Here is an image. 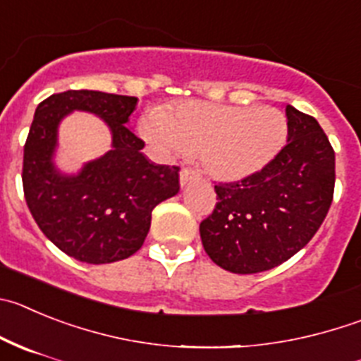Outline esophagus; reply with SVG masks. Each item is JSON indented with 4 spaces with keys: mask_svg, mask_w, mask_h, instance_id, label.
Segmentation results:
<instances>
[{
    "mask_svg": "<svg viewBox=\"0 0 361 361\" xmlns=\"http://www.w3.org/2000/svg\"><path fill=\"white\" fill-rule=\"evenodd\" d=\"M193 177H197V171L193 170V168H183L180 170V173H178V178H180V184H186L188 180H191Z\"/></svg>",
    "mask_w": 361,
    "mask_h": 361,
    "instance_id": "obj_1",
    "label": "esophagus"
}]
</instances>
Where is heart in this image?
<instances>
[{
    "label": "heart",
    "instance_id": "obj_1",
    "mask_svg": "<svg viewBox=\"0 0 361 361\" xmlns=\"http://www.w3.org/2000/svg\"><path fill=\"white\" fill-rule=\"evenodd\" d=\"M140 132L161 155L186 157L200 152L213 177L240 180L272 161L286 141L288 123L274 107L184 102L168 112H145Z\"/></svg>",
    "mask_w": 361,
    "mask_h": 361
}]
</instances>
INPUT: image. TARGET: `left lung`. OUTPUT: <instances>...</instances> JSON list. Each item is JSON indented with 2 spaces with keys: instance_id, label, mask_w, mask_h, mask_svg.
<instances>
[{
  "instance_id": "8db88e82",
  "label": "left lung",
  "mask_w": 361,
  "mask_h": 361,
  "mask_svg": "<svg viewBox=\"0 0 361 361\" xmlns=\"http://www.w3.org/2000/svg\"><path fill=\"white\" fill-rule=\"evenodd\" d=\"M288 141L264 168L214 186L200 221L207 256L234 274L270 270L315 236L335 193V150L319 121L286 105Z\"/></svg>"
}]
</instances>
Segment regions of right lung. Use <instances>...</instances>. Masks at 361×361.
I'll use <instances>...</instances> for the list:
<instances>
[{
	"label": "right lung",
	"mask_w": 361,
	"mask_h": 361,
	"mask_svg": "<svg viewBox=\"0 0 361 361\" xmlns=\"http://www.w3.org/2000/svg\"><path fill=\"white\" fill-rule=\"evenodd\" d=\"M135 97L64 91L35 109L23 154V191L44 236L62 252L91 264L127 259L143 245L152 211L178 191V166L148 161L127 121ZM71 110L98 114L113 132V150L78 176L52 166L58 121Z\"/></svg>",
	"instance_id": "right-lung-1"
}]
</instances>
